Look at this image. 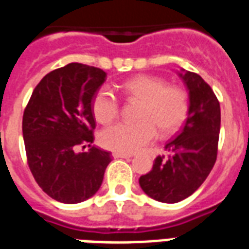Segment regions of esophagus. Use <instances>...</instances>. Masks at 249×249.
Instances as JSON below:
<instances>
[{
	"label": "esophagus",
	"instance_id": "34e87169",
	"mask_svg": "<svg viewBox=\"0 0 249 249\" xmlns=\"http://www.w3.org/2000/svg\"><path fill=\"white\" fill-rule=\"evenodd\" d=\"M112 157H113V158L128 159V158H132L133 155L132 154H125V153H117V151H113V153H112Z\"/></svg>",
	"mask_w": 249,
	"mask_h": 249
}]
</instances>
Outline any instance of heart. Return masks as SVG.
<instances>
[{
  "label": "heart",
  "instance_id": "obj_1",
  "mask_svg": "<svg viewBox=\"0 0 249 249\" xmlns=\"http://www.w3.org/2000/svg\"><path fill=\"white\" fill-rule=\"evenodd\" d=\"M125 95L140 102L138 121L109 125L100 133V143L108 150L132 154L162 136L178 132L188 116V98L181 89L167 86L162 78L137 75L121 86ZM120 103L107 86L100 87L92 99V113L99 123H109L117 116Z\"/></svg>",
  "mask_w": 249,
  "mask_h": 249
}]
</instances>
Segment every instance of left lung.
Masks as SVG:
<instances>
[{"instance_id": "1", "label": "left lung", "mask_w": 249, "mask_h": 249, "mask_svg": "<svg viewBox=\"0 0 249 249\" xmlns=\"http://www.w3.org/2000/svg\"><path fill=\"white\" fill-rule=\"evenodd\" d=\"M189 109L183 129L164 149L168 157H157L153 170L140 178L142 191L166 204L183 201L196 192L217 159L221 107L212 87L192 71L181 69Z\"/></svg>"}]
</instances>
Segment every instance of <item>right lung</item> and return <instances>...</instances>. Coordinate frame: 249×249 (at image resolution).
I'll list each match as a JSON object with an SVG mask.
<instances>
[{"label": "right lung", "instance_id": "add662e5", "mask_svg": "<svg viewBox=\"0 0 249 249\" xmlns=\"http://www.w3.org/2000/svg\"><path fill=\"white\" fill-rule=\"evenodd\" d=\"M106 77L99 68L68 64L41 79L24 109L22 130L28 167L39 187L58 202L89 200L103 183L111 154L91 143L92 99ZM83 143L90 149L77 153L75 147Z\"/></svg>", "mask_w": 249, "mask_h": 249}]
</instances>
